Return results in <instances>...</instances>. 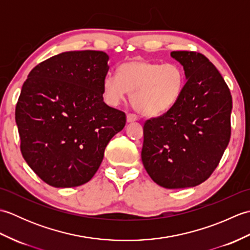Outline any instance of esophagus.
<instances>
[{"label": "esophagus", "instance_id": "obj_1", "mask_svg": "<svg viewBox=\"0 0 250 250\" xmlns=\"http://www.w3.org/2000/svg\"><path fill=\"white\" fill-rule=\"evenodd\" d=\"M136 120H139V117H137L135 114L129 113L128 115H126V121H128V122H133V121H136Z\"/></svg>", "mask_w": 250, "mask_h": 250}]
</instances>
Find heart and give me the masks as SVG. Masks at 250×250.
<instances>
[{
  "instance_id": "1",
  "label": "heart",
  "mask_w": 250,
  "mask_h": 250,
  "mask_svg": "<svg viewBox=\"0 0 250 250\" xmlns=\"http://www.w3.org/2000/svg\"><path fill=\"white\" fill-rule=\"evenodd\" d=\"M186 83L182 67L174 63L131 60L121 64L118 75L108 74L103 82L106 101L119 104L132 93L134 108L145 116H159L177 102Z\"/></svg>"
}]
</instances>
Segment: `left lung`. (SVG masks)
<instances>
[{"mask_svg": "<svg viewBox=\"0 0 250 250\" xmlns=\"http://www.w3.org/2000/svg\"><path fill=\"white\" fill-rule=\"evenodd\" d=\"M187 82L167 113L144 124L142 161L161 187H195L218 167L230 142L232 97L221 74L205 56L172 51Z\"/></svg>", "mask_w": 250, "mask_h": 250, "instance_id": "left-lung-1", "label": "left lung"}]
</instances>
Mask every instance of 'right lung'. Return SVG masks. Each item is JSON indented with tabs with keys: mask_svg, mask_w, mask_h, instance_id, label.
I'll use <instances>...</instances> for the list:
<instances>
[{
	"mask_svg": "<svg viewBox=\"0 0 250 250\" xmlns=\"http://www.w3.org/2000/svg\"><path fill=\"white\" fill-rule=\"evenodd\" d=\"M109 57L103 51H66L30 72L16 105L25 162L56 188L88 183L108 142L125 125L124 111L103 101Z\"/></svg>",
	"mask_w": 250,
	"mask_h": 250,
	"instance_id": "add662e5",
	"label": "right lung"
}]
</instances>
